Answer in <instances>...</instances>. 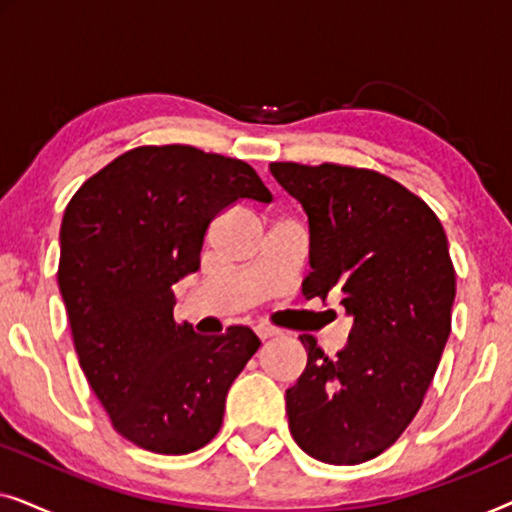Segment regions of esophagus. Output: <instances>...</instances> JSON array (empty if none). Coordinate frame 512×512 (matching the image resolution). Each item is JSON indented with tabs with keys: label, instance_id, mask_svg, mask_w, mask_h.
Segmentation results:
<instances>
[{
	"label": "esophagus",
	"instance_id": "obj_1",
	"mask_svg": "<svg viewBox=\"0 0 512 512\" xmlns=\"http://www.w3.org/2000/svg\"><path fill=\"white\" fill-rule=\"evenodd\" d=\"M256 335L261 340H268V338H275L277 331H275V328H268V326H256Z\"/></svg>",
	"mask_w": 512,
	"mask_h": 512
}]
</instances>
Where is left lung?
I'll list each match as a JSON object with an SVG mask.
<instances>
[{
    "instance_id": "left-lung-1",
    "label": "left lung",
    "mask_w": 512,
    "mask_h": 512,
    "mask_svg": "<svg viewBox=\"0 0 512 512\" xmlns=\"http://www.w3.org/2000/svg\"><path fill=\"white\" fill-rule=\"evenodd\" d=\"M270 172L310 221L305 298L340 293L354 317L333 359L300 335L307 366L286 389L291 436L324 464H363L408 429L450 338L457 277L445 230L380 172L333 163H272Z\"/></svg>"
}]
</instances>
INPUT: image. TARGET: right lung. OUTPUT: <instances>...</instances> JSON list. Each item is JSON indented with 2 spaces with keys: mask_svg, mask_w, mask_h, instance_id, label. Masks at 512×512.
<instances>
[{
  "mask_svg": "<svg viewBox=\"0 0 512 512\" xmlns=\"http://www.w3.org/2000/svg\"><path fill=\"white\" fill-rule=\"evenodd\" d=\"M242 198L272 200L242 160L137 146L93 174L62 216L58 284L81 370L114 429L149 452L205 447L261 347L247 326L198 335L174 321L172 286L200 268L209 223Z\"/></svg>",
  "mask_w": 512,
  "mask_h": 512,
  "instance_id": "1",
  "label": "right lung"
}]
</instances>
